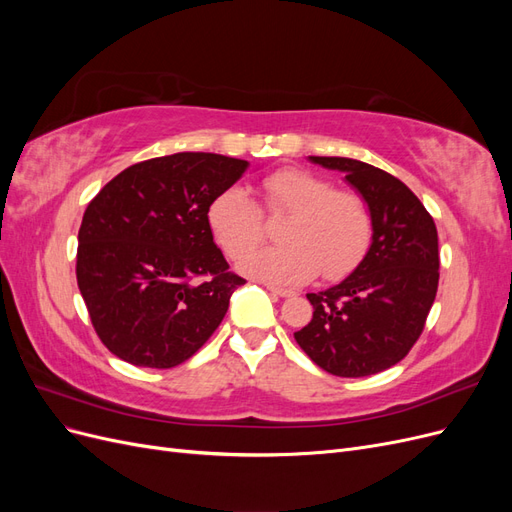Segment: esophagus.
<instances>
[{
	"mask_svg": "<svg viewBox=\"0 0 512 512\" xmlns=\"http://www.w3.org/2000/svg\"><path fill=\"white\" fill-rule=\"evenodd\" d=\"M267 290L269 292H273V294H277V297H292V290H288V288H280V286H273V284H267Z\"/></svg>",
	"mask_w": 512,
	"mask_h": 512,
	"instance_id": "esophagus-1",
	"label": "esophagus"
}]
</instances>
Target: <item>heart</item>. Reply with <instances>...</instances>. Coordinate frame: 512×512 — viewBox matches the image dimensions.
Returning a JSON list of instances; mask_svg holds the SVG:
<instances>
[{
  "mask_svg": "<svg viewBox=\"0 0 512 512\" xmlns=\"http://www.w3.org/2000/svg\"><path fill=\"white\" fill-rule=\"evenodd\" d=\"M262 200L269 213H288L280 237L284 245L265 247V220L252 194L228 188L209 205V226L226 256L243 260L241 269L269 284L294 286L322 271L324 280H339L365 258L374 222L365 200L309 170L284 168L262 181Z\"/></svg>",
  "mask_w": 512,
  "mask_h": 512,
  "instance_id": "1",
  "label": "heart"
}]
</instances>
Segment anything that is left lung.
<instances>
[{
    "label": "left lung",
    "instance_id": "8db88e82",
    "mask_svg": "<svg viewBox=\"0 0 512 512\" xmlns=\"http://www.w3.org/2000/svg\"><path fill=\"white\" fill-rule=\"evenodd\" d=\"M339 170L371 211V245L344 282L309 292L312 322L294 333L318 367L363 378L399 363L421 337L438 292L440 252L433 218L406 183L382 168L309 156Z\"/></svg>",
    "mask_w": 512,
    "mask_h": 512
}]
</instances>
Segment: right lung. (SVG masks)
<instances>
[{
	"mask_svg": "<svg viewBox=\"0 0 512 512\" xmlns=\"http://www.w3.org/2000/svg\"><path fill=\"white\" fill-rule=\"evenodd\" d=\"M247 166L220 153H173L121 170L87 205L76 282L121 361L175 367L220 327L245 280L228 271L207 213Z\"/></svg>",
	"mask_w": 512,
	"mask_h": 512,
	"instance_id": "1",
	"label": "right lung"
}]
</instances>
